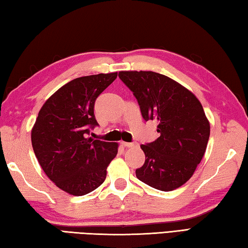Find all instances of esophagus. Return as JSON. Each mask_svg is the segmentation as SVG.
<instances>
[{"label": "esophagus", "instance_id": "34e87169", "mask_svg": "<svg viewBox=\"0 0 248 248\" xmlns=\"http://www.w3.org/2000/svg\"><path fill=\"white\" fill-rule=\"evenodd\" d=\"M122 145L125 148H133V146L137 145V142H125V141H122Z\"/></svg>", "mask_w": 248, "mask_h": 248}]
</instances>
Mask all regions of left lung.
Returning a JSON list of instances; mask_svg holds the SVG:
<instances>
[{
	"mask_svg": "<svg viewBox=\"0 0 248 248\" xmlns=\"http://www.w3.org/2000/svg\"><path fill=\"white\" fill-rule=\"evenodd\" d=\"M145 121H157L159 137L141 144L145 154L136 176L151 187L170 191L185 184L203 157L210 122L199 99L165 75L143 70L120 72Z\"/></svg>",
	"mask_w": 248,
	"mask_h": 248,
	"instance_id": "obj_1",
	"label": "left lung"
}]
</instances>
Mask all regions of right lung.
<instances>
[{"label": "right lung", "instance_id": "1", "mask_svg": "<svg viewBox=\"0 0 248 248\" xmlns=\"http://www.w3.org/2000/svg\"><path fill=\"white\" fill-rule=\"evenodd\" d=\"M117 77L118 73H110L72 80L50 96L35 121V156L48 178L70 195H87L102 185L118 154L117 142L89 137L98 125L95 100Z\"/></svg>", "mask_w": 248, "mask_h": 248}]
</instances>
